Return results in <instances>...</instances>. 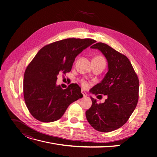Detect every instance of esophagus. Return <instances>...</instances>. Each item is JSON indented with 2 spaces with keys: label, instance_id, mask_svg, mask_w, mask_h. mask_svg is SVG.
Instances as JSON below:
<instances>
[{
  "label": "esophagus",
  "instance_id": "1",
  "mask_svg": "<svg viewBox=\"0 0 157 157\" xmlns=\"http://www.w3.org/2000/svg\"><path fill=\"white\" fill-rule=\"evenodd\" d=\"M81 93H82V94H83V97H84V98H86V97L87 96V94H86V93L83 90H81Z\"/></svg>",
  "mask_w": 157,
  "mask_h": 157
}]
</instances>
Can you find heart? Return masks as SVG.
Segmentation results:
<instances>
[{"instance_id":"1","label":"heart","mask_w":157,"mask_h":157,"mask_svg":"<svg viewBox=\"0 0 157 157\" xmlns=\"http://www.w3.org/2000/svg\"><path fill=\"white\" fill-rule=\"evenodd\" d=\"M93 61H95V62H105V60L103 56H95L93 59ZM81 85H82L84 87H87L88 85V84L86 81L83 80V79L81 80Z\"/></svg>"}]
</instances>
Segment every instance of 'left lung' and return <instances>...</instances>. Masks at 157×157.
<instances>
[{
  "mask_svg": "<svg viewBox=\"0 0 157 157\" xmlns=\"http://www.w3.org/2000/svg\"><path fill=\"white\" fill-rule=\"evenodd\" d=\"M90 47L101 51L108 63L105 78L90 92L107 95V99L103 103H98L91 97L92 105L86 111V117L96 130L110 132L123 126L137 106L139 81L131 62L124 54L102 42Z\"/></svg>",
  "mask_w": 157,
  "mask_h": 157,
  "instance_id": "8db88e82",
  "label": "left lung"
}]
</instances>
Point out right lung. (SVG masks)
<instances>
[{
	"instance_id": "right-lung-1",
	"label": "right lung",
	"mask_w": 157,
	"mask_h": 157,
	"mask_svg": "<svg viewBox=\"0 0 157 157\" xmlns=\"http://www.w3.org/2000/svg\"><path fill=\"white\" fill-rule=\"evenodd\" d=\"M95 42L90 38H67L47 44L38 52L26 68L23 86L26 106L36 119L56 121L72 103L83 97L77 84L66 89L57 86V76L69 72L75 58Z\"/></svg>"
}]
</instances>
